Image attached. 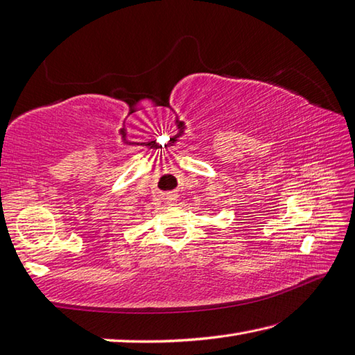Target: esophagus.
<instances>
[{
	"label": "esophagus",
	"mask_w": 355,
	"mask_h": 355,
	"mask_svg": "<svg viewBox=\"0 0 355 355\" xmlns=\"http://www.w3.org/2000/svg\"><path fill=\"white\" fill-rule=\"evenodd\" d=\"M175 201H177V198L173 197V196H166V197H164V203H166V205H169V206H173V205H175Z\"/></svg>",
	"instance_id": "34e87169"
}]
</instances>
